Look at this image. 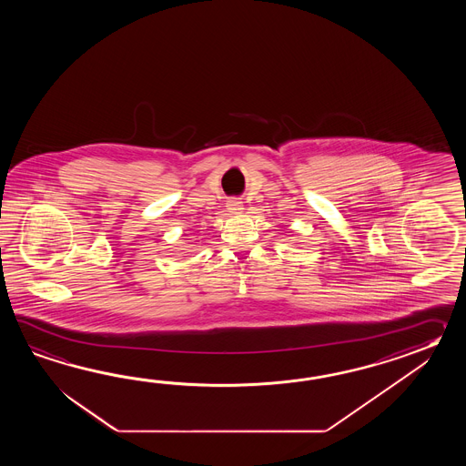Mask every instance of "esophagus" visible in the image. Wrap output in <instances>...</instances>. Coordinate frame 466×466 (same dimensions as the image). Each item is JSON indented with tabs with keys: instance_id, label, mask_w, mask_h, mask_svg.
Here are the masks:
<instances>
[{
	"instance_id": "1",
	"label": "esophagus",
	"mask_w": 466,
	"mask_h": 466,
	"mask_svg": "<svg viewBox=\"0 0 466 466\" xmlns=\"http://www.w3.org/2000/svg\"><path fill=\"white\" fill-rule=\"evenodd\" d=\"M227 209H228L229 213L238 215V213H241V209H243V203L237 198L229 199L228 203H227Z\"/></svg>"
}]
</instances>
